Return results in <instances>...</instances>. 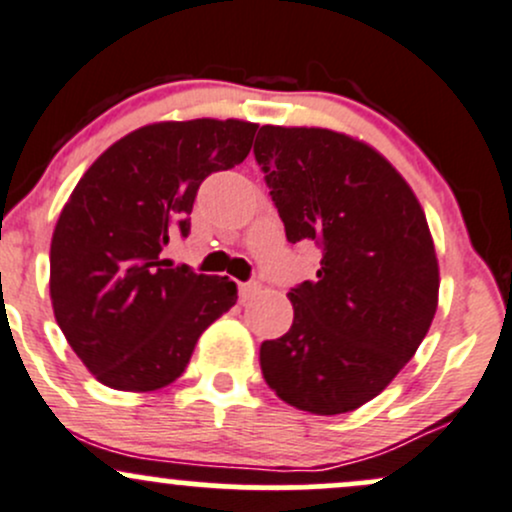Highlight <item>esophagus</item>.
Instances as JSON below:
<instances>
[{
    "mask_svg": "<svg viewBox=\"0 0 512 512\" xmlns=\"http://www.w3.org/2000/svg\"><path fill=\"white\" fill-rule=\"evenodd\" d=\"M257 292H260V284H257V282H247V284H240V299H242V301L252 299V297H255Z\"/></svg>",
    "mask_w": 512,
    "mask_h": 512,
    "instance_id": "1",
    "label": "esophagus"
}]
</instances>
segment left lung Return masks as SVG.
<instances>
[{
    "mask_svg": "<svg viewBox=\"0 0 512 512\" xmlns=\"http://www.w3.org/2000/svg\"><path fill=\"white\" fill-rule=\"evenodd\" d=\"M255 159L287 240L324 252L314 282L287 294L292 328L260 346L262 375L297 410L353 412L412 360L437 314L427 218L400 171L343 132L265 125Z\"/></svg>",
    "mask_w": 512,
    "mask_h": 512,
    "instance_id": "8db88e82",
    "label": "left lung"
}]
</instances>
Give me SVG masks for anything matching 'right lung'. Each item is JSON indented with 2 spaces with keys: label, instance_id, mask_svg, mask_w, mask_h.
Here are the masks:
<instances>
[{
  "label": "right lung",
  "instance_id": "right-lung-1",
  "mask_svg": "<svg viewBox=\"0 0 512 512\" xmlns=\"http://www.w3.org/2000/svg\"><path fill=\"white\" fill-rule=\"evenodd\" d=\"M245 120L154 122L93 161L58 215L51 304L85 368L112 390L152 392L186 370L201 333L238 301L228 277L161 252L191 230L198 186L250 154Z\"/></svg>",
  "mask_w": 512,
  "mask_h": 512
}]
</instances>
